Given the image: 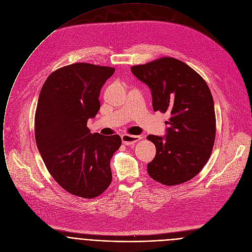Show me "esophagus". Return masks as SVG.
I'll return each instance as SVG.
<instances>
[{
  "label": "esophagus",
  "instance_id": "esophagus-1",
  "mask_svg": "<svg viewBox=\"0 0 252 252\" xmlns=\"http://www.w3.org/2000/svg\"><path fill=\"white\" fill-rule=\"evenodd\" d=\"M121 139H122V142L124 145L126 146H129V145H132V144H135L136 142L140 141L142 139L141 136H135V135H129V134H124L121 136Z\"/></svg>",
  "mask_w": 252,
  "mask_h": 252
}]
</instances>
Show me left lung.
<instances>
[{
  "label": "left lung",
  "instance_id": "1",
  "mask_svg": "<svg viewBox=\"0 0 252 252\" xmlns=\"http://www.w3.org/2000/svg\"><path fill=\"white\" fill-rule=\"evenodd\" d=\"M131 71L150 87L154 111L171 115L166 137H147L156 147L147 165L149 176L170 187L191 180L208 163L216 139L215 104L207 82L170 57L134 65Z\"/></svg>",
  "mask_w": 252,
  "mask_h": 252
}]
</instances>
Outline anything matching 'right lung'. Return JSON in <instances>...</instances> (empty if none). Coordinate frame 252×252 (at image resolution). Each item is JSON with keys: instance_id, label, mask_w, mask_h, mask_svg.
<instances>
[{"instance_id": "1", "label": "right lung", "mask_w": 252, "mask_h": 252, "mask_svg": "<svg viewBox=\"0 0 252 252\" xmlns=\"http://www.w3.org/2000/svg\"><path fill=\"white\" fill-rule=\"evenodd\" d=\"M115 68L86 63L49 74L38 97L34 136L38 152L55 181L67 192L93 198L111 184L110 160L119 135L91 134L86 127L100 109L99 94Z\"/></svg>"}]
</instances>
